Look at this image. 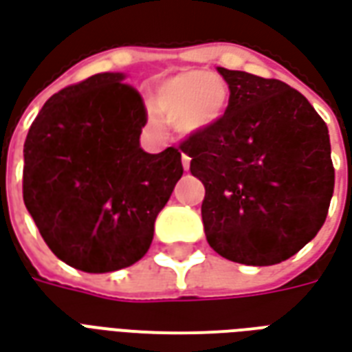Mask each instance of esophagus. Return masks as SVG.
<instances>
[{"instance_id":"esophagus-1","label":"esophagus","mask_w":352,"mask_h":352,"mask_svg":"<svg viewBox=\"0 0 352 352\" xmlns=\"http://www.w3.org/2000/svg\"><path fill=\"white\" fill-rule=\"evenodd\" d=\"M181 162H183L184 171H188V169H190V156H188V154H183V156H181Z\"/></svg>"}]
</instances>
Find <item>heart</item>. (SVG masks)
I'll use <instances>...</instances> for the list:
<instances>
[{
	"label": "heart",
	"mask_w": 352,
	"mask_h": 352,
	"mask_svg": "<svg viewBox=\"0 0 352 352\" xmlns=\"http://www.w3.org/2000/svg\"><path fill=\"white\" fill-rule=\"evenodd\" d=\"M228 85L206 72L177 73L162 79L153 94V109L181 135L213 130L228 113Z\"/></svg>",
	"instance_id": "heart-1"
}]
</instances>
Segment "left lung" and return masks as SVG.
<instances>
[{"instance_id": "1", "label": "left lung", "mask_w": 352, "mask_h": 352, "mask_svg": "<svg viewBox=\"0 0 352 352\" xmlns=\"http://www.w3.org/2000/svg\"><path fill=\"white\" fill-rule=\"evenodd\" d=\"M228 113L181 145L206 186L207 243L245 265L294 256L322 228L333 194L330 135L302 94L277 79L217 67Z\"/></svg>"}]
</instances>
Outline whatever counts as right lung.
<instances>
[{
  "label": "right lung",
  "mask_w": 352,
  "mask_h": 352,
  "mask_svg": "<svg viewBox=\"0 0 352 352\" xmlns=\"http://www.w3.org/2000/svg\"><path fill=\"white\" fill-rule=\"evenodd\" d=\"M124 73L50 98L24 143V204L58 258L87 273L135 264L183 175L181 153L139 145L145 105Z\"/></svg>",
  "instance_id": "obj_1"
}]
</instances>
